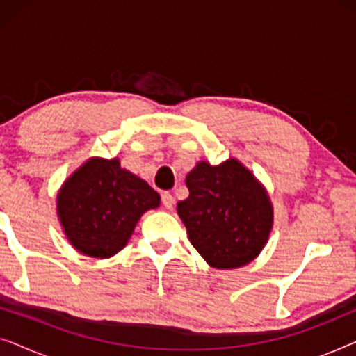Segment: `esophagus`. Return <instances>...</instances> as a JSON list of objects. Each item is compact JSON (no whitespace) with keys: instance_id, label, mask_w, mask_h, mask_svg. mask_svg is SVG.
Here are the masks:
<instances>
[{"instance_id":"1","label":"esophagus","mask_w":356,"mask_h":356,"mask_svg":"<svg viewBox=\"0 0 356 356\" xmlns=\"http://www.w3.org/2000/svg\"><path fill=\"white\" fill-rule=\"evenodd\" d=\"M162 204H163L165 209H173L175 197L170 193H163L162 194Z\"/></svg>"}]
</instances>
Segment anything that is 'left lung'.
Masks as SVG:
<instances>
[{
  "instance_id": "8db88e82",
  "label": "left lung",
  "mask_w": 356,
  "mask_h": 356,
  "mask_svg": "<svg viewBox=\"0 0 356 356\" xmlns=\"http://www.w3.org/2000/svg\"><path fill=\"white\" fill-rule=\"evenodd\" d=\"M189 196L178 216L189 241L209 266L236 269L266 246L274 222L269 194L236 159L199 162L186 177Z\"/></svg>"
}]
</instances>
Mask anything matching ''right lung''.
<instances>
[{
  "instance_id": "1",
  "label": "right lung",
  "mask_w": 356,
  "mask_h": 356,
  "mask_svg": "<svg viewBox=\"0 0 356 356\" xmlns=\"http://www.w3.org/2000/svg\"><path fill=\"white\" fill-rule=\"evenodd\" d=\"M160 196L118 159H89L63 183L56 207L67 241L82 254L106 259L123 250L144 212Z\"/></svg>"
}]
</instances>
